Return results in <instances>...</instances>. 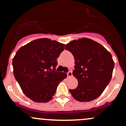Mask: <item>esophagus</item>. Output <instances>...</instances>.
<instances>
[{
	"mask_svg": "<svg viewBox=\"0 0 126 126\" xmlns=\"http://www.w3.org/2000/svg\"><path fill=\"white\" fill-rule=\"evenodd\" d=\"M67 77H72V73L71 71H69L68 72V73H67Z\"/></svg>",
	"mask_w": 126,
	"mask_h": 126,
	"instance_id": "34e87169",
	"label": "esophagus"
}]
</instances>
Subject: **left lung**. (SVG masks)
<instances>
[{
    "instance_id": "1",
    "label": "left lung",
    "mask_w": 126,
    "mask_h": 126,
    "mask_svg": "<svg viewBox=\"0 0 126 126\" xmlns=\"http://www.w3.org/2000/svg\"><path fill=\"white\" fill-rule=\"evenodd\" d=\"M75 59L73 75L78 81V87L69 90L79 102H90L102 94L111 79L114 62L111 54L100 44L83 38L66 44Z\"/></svg>"
}]
</instances>
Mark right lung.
<instances>
[{
  "instance_id": "obj_1",
  "label": "right lung",
  "mask_w": 126,
  "mask_h": 126,
  "mask_svg": "<svg viewBox=\"0 0 126 126\" xmlns=\"http://www.w3.org/2000/svg\"><path fill=\"white\" fill-rule=\"evenodd\" d=\"M64 44L48 38L34 40L21 47L12 60L13 73L22 91L33 102L52 99L59 84L67 77L56 71L57 59Z\"/></svg>"
}]
</instances>
